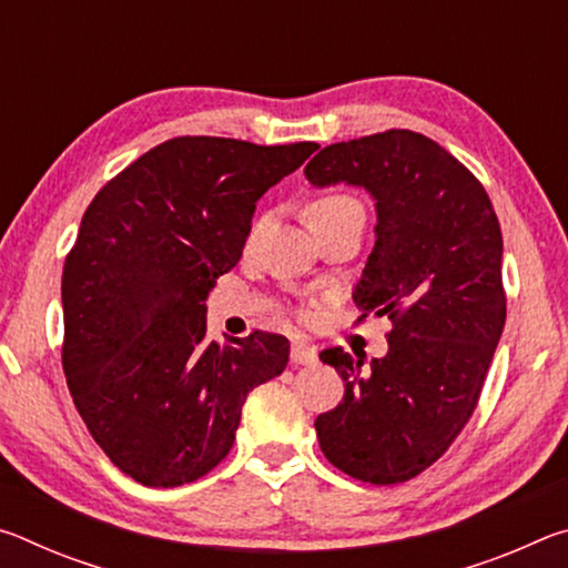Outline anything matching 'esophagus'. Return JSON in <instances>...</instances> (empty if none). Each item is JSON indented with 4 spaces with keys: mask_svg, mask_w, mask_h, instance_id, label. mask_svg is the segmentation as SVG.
I'll return each mask as SVG.
<instances>
[{
    "mask_svg": "<svg viewBox=\"0 0 568 568\" xmlns=\"http://www.w3.org/2000/svg\"><path fill=\"white\" fill-rule=\"evenodd\" d=\"M291 361H293L295 365H315V361H318V353H315L313 345L293 343V348H291Z\"/></svg>",
    "mask_w": 568,
    "mask_h": 568,
    "instance_id": "obj_1",
    "label": "esophagus"
}]
</instances>
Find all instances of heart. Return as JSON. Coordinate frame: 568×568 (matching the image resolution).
Segmentation results:
<instances>
[{
  "label": "heart",
  "mask_w": 568,
  "mask_h": 568,
  "mask_svg": "<svg viewBox=\"0 0 568 568\" xmlns=\"http://www.w3.org/2000/svg\"><path fill=\"white\" fill-rule=\"evenodd\" d=\"M305 217L313 230H318L323 225L335 223V220H341V217H363L365 220V210L353 195H345V192H325V195L313 197L311 203L305 205ZM257 230H261V223L253 225V233L250 235H255Z\"/></svg>",
  "instance_id": "obj_1"
}]
</instances>
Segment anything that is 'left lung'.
I'll use <instances>...</instances> for the list:
<instances>
[{"label": "left lung", "instance_id": "8db88e82", "mask_svg": "<svg viewBox=\"0 0 568 568\" xmlns=\"http://www.w3.org/2000/svg\"><path fill=\"white\" fill-rule=\"evenodd\" d=\"M315 187H365L376 245L353 291L365 315H388V353L321 361L345 383L315 418L321 450L365 484H403L446 454L474 416L504 333V240L474 172L426 134L386 130L335 142L305 165Z\"/></svg>", "mask_w": 568, "mask_h": 568}]
</instances>
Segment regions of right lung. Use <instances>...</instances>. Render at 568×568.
<instances>
[{
    "label": "right lung",
    "mask_w": 568,
    "mask_h": 568,
    "mask_svg": "<svg viewBox=\"0 0 568 568\" xmlns=\"http://www.w3.org/2000/svg\"><path fill=\"white\" fill-rule=\"evenodd\" d=\"M318 150L175 138L104 185L64 261L62 368L98 446L172 488L233 448L247 393L281 376L283 335L207 338V293L235 267L255 203Z\"/></svg>",
    "instance_id": "obj_1"
}]
</instances>
